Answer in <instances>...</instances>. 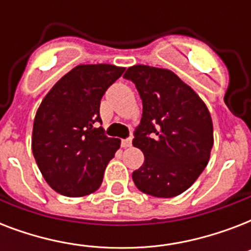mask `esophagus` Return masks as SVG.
Here are the masks:
<instances>
[{"mask_svg":"<svg viewBox=\"0 0 251 251\" xmlns=\"http://www.w3.org/2000/svg\"><path fill=\"white\" fill-rule=\"evenodd\" d=\"M121 146L124 149H127L131 146V138H126V139H122L121 141Z\"/></svg>","mask_w":251,"mask_h":251,"instance_id":"34e87169","label":"esophagus"}]
</instances>
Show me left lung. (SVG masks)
Returning a JSON list of instances; mask_svg holds the SVG:
<instances>
[{
  "label": "left lung",
  "instance_id": "obj_1",
  "mask_svg": "<svg viewBox=\"0 0 251 251\" xmlns=\"http://www.w3.org/2000/svg\"><path fill=\"white\" fill-rule=\"evenodd\" d=\"M124 78L135 84L143 105L133 145L143 152L145 163L133 172L134 183L157 198L181 194L210 159L214 145L210 112L171 70L135 65Z\"/></svg>",
  "mask_w": 251,
  "mask_h": 251
}]
</instances>
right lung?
I'll return each instance as SVG.
<instances>
[{
  "mask_svg": "<svg viewBox=\"0 0 251 251\" xmlns=\"http://www.w3.org/2000/svg\"><path fill=\"white\" fill-rule=\"evenodd\" d=\"M125 69L79 65L57 82L41 101L32 130L33 157L53 190L83 197L100 187L120 139L106 137L100 100Z\"/></svg>",
  "mask_w": 251,
  "mask_h": 251,
  "instance_id": "add662e5",
  "label": "right lung"
}]
</instances>
